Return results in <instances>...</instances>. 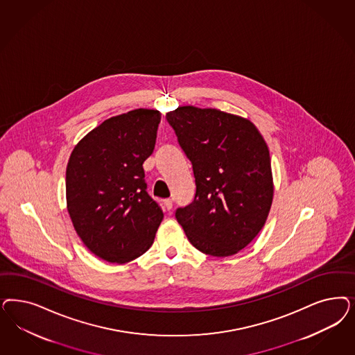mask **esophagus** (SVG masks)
<instances>
[{
	"label": "esophagus",
	"instance_id": "1",
	"mask_svg": "<svg viewBox=\"0 0 355 355\" xmlns=\"http://www.w3.org/2000/svg\"><path fill=\"white\" fill-rule=\"evenodd\" d=\"M164 206L167 210H171L172 206H173V200L172 198H166L164 200Z\"/></svg>",
	"mask_w": 355,
	"mask_h": 355
}]
</instances>
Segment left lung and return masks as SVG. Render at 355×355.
Instances as JSON below:
<instances>
[{
  "mask_svg": "<svg viewBox=\"0 0 355 355\" xmlns=\"http://www.w3.org/2000/svg\"><path fill=\"white\" fill-rule=\"evenodd\" d=\"M166 119L195 175V198L175 217L198 251L238 253L263 229L273 201L263 136L250 120L216 108L185 105Z\"/></svg>",
  "mask_w": 355,
  "mask_h": 355,
  "instance_id": "obj_1",
  "label": "left lung"
}]
</instances>
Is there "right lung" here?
Listing matches in <instances>:
<instances>
[{
  "label": "right lung",
  "mask_w": 355,
  "mask_h": 355,
  "mask_svg": "<svg viewBox=\"0 0 355 355\" xmlns=\"http://www.w3.org/2000/svg\"><path fill=\"white\" fill-rule=\"evenodd\" d=\"M160 112L114 116L80 139L67 167L68 211L83 244L108 263L149 250L163 219L146 192L144 162L155 148Z\"/></svg>",
  "instance_id": "obj_1"
}]
</instances>
